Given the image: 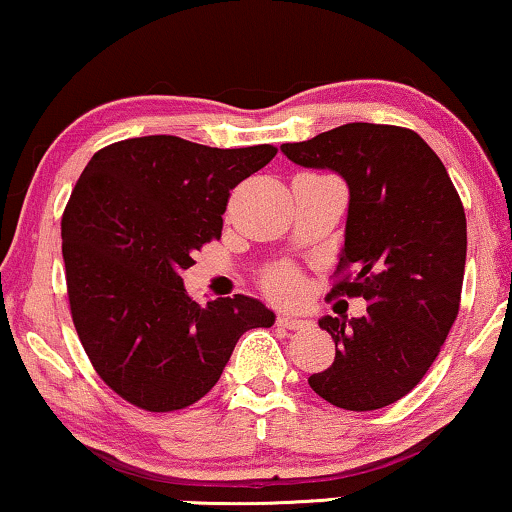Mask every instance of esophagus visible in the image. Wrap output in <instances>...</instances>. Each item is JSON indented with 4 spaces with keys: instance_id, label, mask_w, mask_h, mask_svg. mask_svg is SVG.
<instances>
[{
    "instance_id": "esophagus-1",
    "label": "esophagus",
    "mask_w": 512,
    "mask_h": 512,
    "mask_svg": "<svg viewBox=\"0 0 512 512\" xmlns=\"http://www.w3.org/2000/svg\"><path fill=\"white\" fill-rule=\"evenodd\" d=\"M277 326L289 328V331H303V328H310V326H312V321L300 319V317H293V314H279V317H277Z\"/></svg>"
}]
</instances>
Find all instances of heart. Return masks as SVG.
Here are the masks:
<instances>
[{"instance_id":"heart-1","label":"heart","mask_w":512,"mask_h":512,"mask_svg":"<svg viewBox=\"0 0 512 512\" xmlns=\"http://www.w3.org/2000/svg\"><path fill=\"white\" fill-rule=\"evenodd\" d=\"M263 289L277 300H293L300 293V275L293 268H272L263 275Z\"/></svg>"}]
</instances>
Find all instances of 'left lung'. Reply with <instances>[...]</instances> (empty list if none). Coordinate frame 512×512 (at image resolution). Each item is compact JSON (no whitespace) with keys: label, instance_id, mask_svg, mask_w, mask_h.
<instances>
[{"label":"left lung","instance_id":"obj_1","mask_svg":"<svg viewBox=\"0 0 512 512\" xmlns=\"http://www.w3.org/2000/svg\"><path fill=\"white\" fill-rule=\"evenodd\" d=\"M282 151L291 163L347 181L338 263L347 275L331 296L368 303L359 319H319L335 359L307 382L335 408L396 403L422 382L459 314L466 214L457 188L431 146L398 125L347 123Z\"/></svg>","mask_w":512,"mask_h":512}]
</instances>
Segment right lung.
<instances>
[{
    "mask_svg": "<svg viewBox=\"0 0 512 512\" xmlns=\"http://www.w3.org/2000/svg\"><path fill=\"white\" fill-rule=\"evenodd\" d=\"M277 156L172 135L123 139L90 158L62 214L74 328L109 389L149 412L200 401L242 333L275 314L240 296L200 305L181 272L219 240L230 191Z\"/></svg>",
    "mask_w": 512,
    "mask_h": 512,
    "instance_id": "add662e5",
    "label": "right lung"
}]
</instances>
